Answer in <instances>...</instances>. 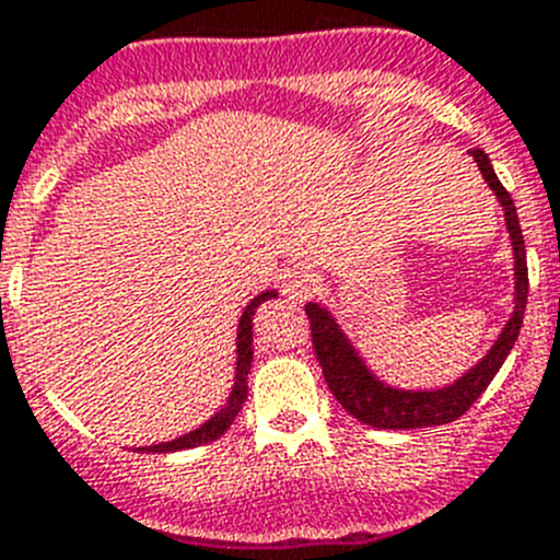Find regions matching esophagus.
I'll list each match as a JSON object with an SVG mask.
<instances>
[{
	"instance_id": "obj_1",
	"label": "esophagus",
	"mask_w": 560,
	"mask_h": 560,
	"mask_svg": "<svg viewBox=\"0 0 560 560\" xmlns=\"http://www.w3.org/2000/svg\"><path fill=\"white\" fill-rule=\"evenodd\" d=\"M316 285H319V280H316L314 271L305 269V266H291V269L283 271V277H280V289H283V294L291 296V300H305V296L314 294Z\"/></svg>"
}]
</instances>
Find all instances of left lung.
<instances>
[{"label": "left lung", "mask_w": 560, "mask_h": 560, "mask_svg": "<svg viewBox=\"0 0 560 560\" xmlns=\"http://www.w3.org/2000/svg\"><path fill=\"white\" fill-rule=\"evenodd\" d=\"M477 160L479 171H482L485 182L497 192V199L504 207V224L511 232L513 257H516V311L508 319L499 339L493 341V348L488 350L477 368H471L463 378L443 389H429V393H412V389H393L387 384H381L368 364L359 359L350 339L341 334L334 316L323 308V305L308 303L305 314L311 323V341H314V353L319 368H323L325 381H328L330 393L339 400L341 409L359 418L361 423H368L373 429H420V427H443L452 420L463 418L471 409L474 400L488 389L493 375L504 364L508 353L513 350L522 330L524 308H527V255H524V235L518 226L516 207H513L511 192L504 190L502 182L493 173L491 160L485 151H471Z\"/></svg>", "instance_id": "1"}]
</instances>
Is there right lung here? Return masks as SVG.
<instances>
[{
	"label": "right lung",
	"mask_w": 560,
	"mask_h": 560,
	"mask_svg": "<svg viewBox=\"0 0 560 560\" xmlns=\"http://www.w3.org/2000/svg\"><path fill=\"white\" fill-rule=\"evenodd\" d=\"M269 296H277L275 291H266V294L255 296L249 305H246L244 316H241V325H237V368H235V387H232L230 400L224 404L221 412L212 415L207 420L205 427H199L196 432L190 434H182V438L171 440V443H160V446H148L142 452H153V454H165V452H182V448H196V446H205V443H212V440H219L226 429L232 427V420L235 415L241 412L246 400V375H249L252 368V316H255V308L264 300Z\"/></svg>",
	"instance_id": "obj_1"
}]
</instances>
